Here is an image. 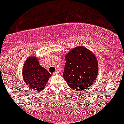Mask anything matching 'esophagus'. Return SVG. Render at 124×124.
I'll return each mask as SVG.
<instances>
[{
    "label": "esophagus",
    "instance_id": "34e87169",
    "mask_svg": "<svg viewBox=\"0 0 124 124\" xmlns=\"http://www.w3.org/2000/svg\"><path fill=\"white\" fill-rule=\"evenodd\" d=\"M60 74V72L58 71V70H56V71L53 73V75H56V74Z\"/></svg>",
    "mask_w": 124,
    "mask_h": 124
}]
</instances>
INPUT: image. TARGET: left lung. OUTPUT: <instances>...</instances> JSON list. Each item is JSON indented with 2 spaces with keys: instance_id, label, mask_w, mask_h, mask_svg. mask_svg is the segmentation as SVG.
I'll return each instance as SVG.
<instances>
[{
  "instance_id": "left-lung-1",
  "label": "left lung",
  "mask_w": 124,
  "mask_h": 124,
  "mask_svg": "<svg viewBox=\"0 0 124 124\" xmlns=\"http://www.w3.org/2000/svg\"><path fill=\"white\" fill-rule=\"evenodd\" d=\"M63 77L68 85L76 91L91 87L98 73L96 56L84 46H78L65 54Z\"/></svg>"
}]
</instances>
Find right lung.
Returning <instances> with one entry per match:
<instances>
[{"instance_id": "1", "label": "right lung", "mask_w": 124, "mask_h": 124, "mask_svg": "<svg viewBox=\"0 0 124 124\" xmlns=\"http://www.w3.org/2000/svg\"><path fill=\"white\" fill-rule=\"evenodd\" d=\"M52 75L40 65L37 57L31 56L27 58L23 67L24 83L35 92H40L46 86Z\"/></svg>"}]
</instances>
